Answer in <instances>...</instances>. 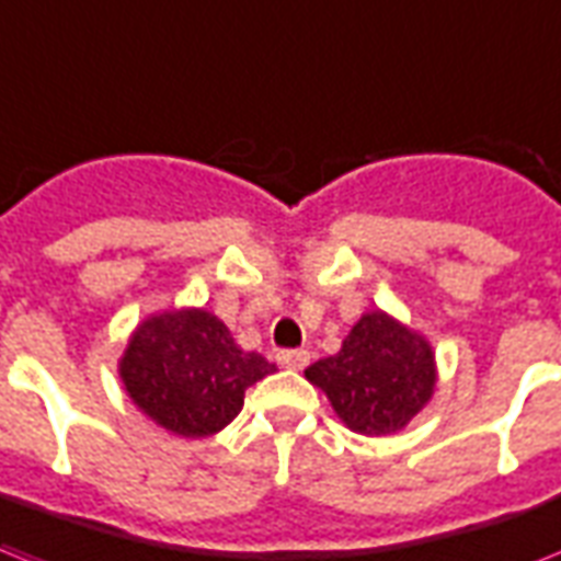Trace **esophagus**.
<instances>
[{
  "instance_id": "34e87169",
  "label": "esophagus",
  "mask_w": 561,
  "mask_h": 561,
  "mask_svg": "<svg viewBox=\"0 0 561 561\" xmlns=\"http://www.w3.org/2000/svg\"><path fill=\"white\" fill-rule=\"evenodd\" d=\"M276 359H279V366L285 368H305L311 363V352H305V348H282V352L276 354Z\"/></svg>"
}]
</instances>
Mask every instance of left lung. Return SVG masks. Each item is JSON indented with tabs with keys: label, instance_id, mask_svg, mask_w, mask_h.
Returning a JSON list of instances; mask_svg holds the SVG:
<instances>
[{
	"label": "left lung",
	"instance_id": "1",
	"mask_svg": "<svg viewBox=\"0 0 561 561\" xmlns=\"http://www.w3.org/2000/svg\"><path fill=\"white\" fill-rule=\"evenodd\" d=\"M305 377L325 391L348 430L391 435L432 398L435 357L423 336L375 311L352 328L334 357L305 368Z\"/></svg>",
	"mask_w": 561,
	"mask_h": 561
}]
</instances>
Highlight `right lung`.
<instances>
[{
	"label": "right lung",
	"instance_id": "add662e5",
	"mask_svg": "<svg viewBox=\"0 0 561 561\" xmlns=\"http://www.w3.org/2000/svg\"><path fill=\"white\" fill-rule=\"evenodd\" d=\"M273 371V363L241 352L225 322L198 308L149 317L121 359L129 398L184 438L225 430L241 412L244 391Z\"/></svg>",
	"mask_w": 561,
	"mask_h": 561
}]
</instances>
